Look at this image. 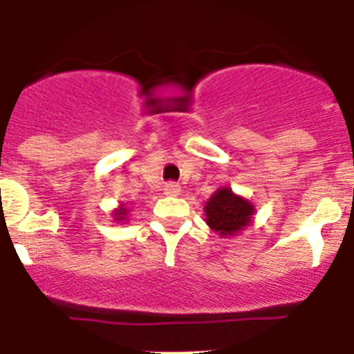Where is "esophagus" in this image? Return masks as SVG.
<instances>
[{
    "instance_id": "34e87169",
    "label": "esophagus",
    "mask_w": 354,
    "mask_h": 354,
    "mask_svg": "<svg viewBox=\"0 0 354 354\" xmlns=\"http://www.w3.org/2000/svg\"><path fill=\"white\" fill-rule=\"evenodd\" d=\"M180 193V186L175 183H168L165 184V195H170V196H177Z\"/></svg>"
}]
</instances>
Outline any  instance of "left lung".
Returning a JSON list of instances; mask_svg holds the SVG:
<instances>
[{"label": "left lung", "instance_id": "8db88e82", "mask_svg": "<svg viewBox=\"0 0 354 354\" xmlns=\"http://www.w3.org/2000/svg\"><path fill=\"white\" fill-rule=\"evenodd\" d=\"M205 223L221 237L237 236L252 223L255 207L243 196L236 195L230 187H220L212 193L204 207Z\"/></svg>", "mask_w": 354, "mask_h": 354}]
</instances>
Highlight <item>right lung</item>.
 I'll return each instance as SVG.
<instances>
[{
  "label": "right lung",
  "instance_id": "add662e5",
  "mask_svg": "<svg viewBox=\"0 0 354 354\" xmlns=\"http://www.w3.org/2000/svg\"><path fill=\"white\" fill-rule=\"evenodd\" d=\"M127 212H129V209H127L126 205H124V204H120V207L115 209L113 218H115V220H117V221H124V220H126Z\"/></svg>",
  "mask_w": 354,
  "mask_h": 354
}]
</instances>
